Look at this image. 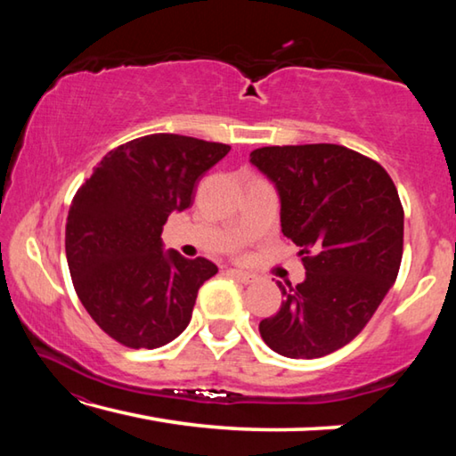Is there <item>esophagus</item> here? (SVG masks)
Listing matches in <instances>:
<instances>
[{"label": "esophagus", "mask_w": 456, "mask_h": 456, "mask_svg": "<svg viewBox=\"0 0 456 456\" xmlns=\"http://www.w3.org/2000/svg\"><path fill=\"white\" fill-rule=\"evenodd\" d=\"M231 277H235L237 281H241V283H251L253 280H256V277H253L251 273H247V272H241V269H229L227 272Z\"/></svg>", "instance_id": "obj_1"}]
</instances>
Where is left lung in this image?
Here are the masks:
<instances>
[{"instance_id": "1", "label": "left lung", "mask_w": 456, "mask_h": 456, "mask_svg": "<svg viewBox=\"0 0 456 456\" xmlns=\"http://www.w3.org/2000/svg\"><path fill=\"white\" fill-rule=\"evenodd\" d=\"M251 163L275 184L281 231L299 247L305 280L277 283L280 312L259 334L285 358H322L352 342L396 281L404 209L390 175L339 144L264 146Z\"/></svg>"}]
</instances>
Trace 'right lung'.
<instances>
[{
    "mask_svg": "<svg viewBox=\"0 0 456 456\" xmlns=\"http://www.w3.org/2000/svg\"><path fill=\"white\" fill-rule=\"evenodd\" d=\"M229 144L149 134L120 144L72 199L66 257L74 289L100 330L126 348H160L189 326L217 265L163 251V225L192 205L197 183Z\"/></svg>",
    "mask_w": 456,
    "mask_h": 456,
    "instance_id": "right-lung-1",
    "label": "right lung"
}]
</instances>
